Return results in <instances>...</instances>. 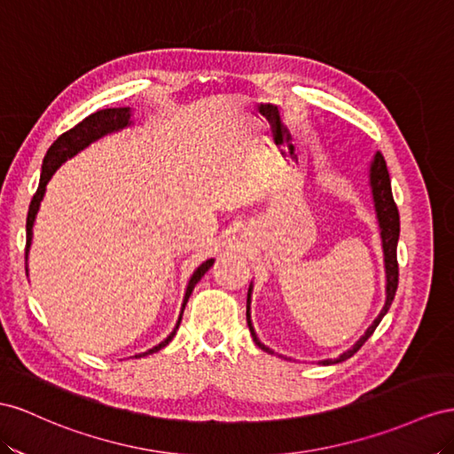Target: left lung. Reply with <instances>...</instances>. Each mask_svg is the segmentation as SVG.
Segmentation results:
<instances>
[{
    "mask_svg": "<svg viewBox=\"0 0 454 454\" xmlns=\"http://www.w3.org/2000/svg\"><path fill=\"white\" fill-rule=\"evenodd\" d=\"M369 180H371V192H372V201H374V211H377L379 218V226H380V238H382V251H384V268H386V302L384 308L380 309L379 317L372 321V325L365 331V334L361 339L346 349L344 354H340L336 359H323V365H333V364H340V361H346L348 357H352L357 349L367 342L369 336L374 333V329L379 327V323L382 317L387 314V309L392 306V301L397 291V278H399V268H397V239H399V211L397 205L392 196V184H390V175H387V167L386 160L380 152L374 153V158L371 161V169H369ZM251 291L253 285L249 287L247 293V325L253 334V340L256 346L264 349L268 354H274L268 346H264L253 329L251 323Z\"/></svg>",
    "mask_w": 454,
    "mask_h": 454,
    "instance_id": "obj_1",
    "label": "left lung"
}]
</instances>
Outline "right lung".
<instances>
[{
	"label": "right lung",
	"mask_w": 454,
	"mask_h": 454,
	"mask_svg": "<svg viewBox=\"0 0 454 454\" xmlns=\"http://www.w3.org/2000/svg\"><path fill=\"white\" fill-rule=\"evenodd\" d=\"M131 108H106V110H98L95 114L87 115V118L83 121L77 123L75 127H72L70 131L62 133L53 145H51V148L47 150L45 158H43V165H42V176H40V186H37V192L34 193V198L30 201V209H28V218H26V261H28V251H30V245H32V236H34V220H35V215L37 211H40V205H42V200L45 196V186L51 180V176L55 175V171L59 169V167L74 158V155L77 152H82L83 148H87L90 142H95L98 138H102L105 135H110V133H115V131H121V129L131 125ZM215 262V258H209V261H205L196 271H193L190 281H188V287H186V294H184V302H183V309H180V316H178V321H176V327L173 329V333L167 336V339L163 342H160L158 346H153L152 349H148V352L145 354H138L135 357H142V356H150L153 352H160L161 348H165L167 344H169L173 340V336L176 334V329L180 325V321H183V314H184V308H186V302L190 299V294L193 291V287H196V283L205 276V271L209 270Z\"/></svg>",
	"instance_id": "obj_1"
}]
</instances>
